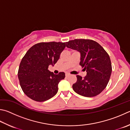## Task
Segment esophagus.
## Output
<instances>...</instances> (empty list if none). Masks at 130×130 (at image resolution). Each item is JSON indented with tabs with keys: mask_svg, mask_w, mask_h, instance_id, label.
<instances>
[{
	"mask_svg": "<svg viewBox=\"0 0 130 130\" xmlns=\"http://www.w3.org/2000/svg\"><path fill=\"white\" fill-rule=\"evenodd\" d=\"M69 75H70V74H69V73H66V74H65V76L67 77H69Z\"/></svg>",
	"mask_w": 130,
	"mask_h": 130,
	"instance_id": "1",
	"label": "esophagus"
}]
</instances>
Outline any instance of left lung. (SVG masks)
Returning a JSON list of instances; mask_svg holds the SVG:
<instances>
[{"mask_svg":"<svg viewBox=\"0 0 130 130\" xmlns=\"http://www.w3.org/2000/svg\"><path fill=\"white\" fill-rule=\"evenodd\" d=\"M66 46L81 53L79 65L87 72L84 78L77 75L73 89L86 97L100 94L107 86L112 72L108 53L97 42L89 39H74L66 42Z\"/></svg>","mask_w":130,"mask_h":130,"instance_id":"left-lung-1","label":"left lung"}]
</instances>
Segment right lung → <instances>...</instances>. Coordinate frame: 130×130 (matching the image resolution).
<instances>
[{"mask_svg": "<svg viewBox=\"0 0 130 130\" xmlns=\"http://www.w3.org/2000/svg\"><path fill=\"white\" fill-rule=\"evenodd\" d=\"M65 42H40L29 48L21 61L18 78L21 88L28 97L37 102L52 98L58 91V84L65 73L54 74L49 65L57 62L65 48Z\"/></svg>", "mask_w": 130, "mask_h": 130, "instance_id": "1", "label": "right lung"}]
</instances>
